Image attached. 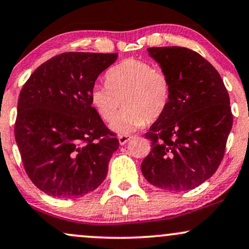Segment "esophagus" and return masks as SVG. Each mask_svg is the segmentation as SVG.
Returning a JSON list of instances; mask_svg holds the SVG:
<instances>
[{"label":"esophagus","instance_id":"esophagus-1","mask_svg":"<svg viewBox=\"0 0 249 249\" xmlns=\"http://www.w3.org/2000/svg\"><path fill=\"white\" fill-rule=\"evenodd\" d=\"M131 139H132V137L128 136V134H121V136L118 137L119 144L121 145H125L128 141H131Z\"/></svg>","mask_w":249,"mask_h":249}]
</instances>
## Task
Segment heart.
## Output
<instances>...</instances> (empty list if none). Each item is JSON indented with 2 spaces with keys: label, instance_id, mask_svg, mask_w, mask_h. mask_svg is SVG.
Returning a JSON list of instances; mask_svg holds the SVG:
<instances>
[{
  "label": "heart",
  "instance_id": "heart-1",
  "mask_svg": "<svg viewBox=\"0 0 249 249\" xmlns=\"http://www.w3.org/2000/svg\"><path fill=\"white\" fill-rule=\"evenodd\" d=\"M105 83L91 89V105L103 121L108 122L122 104L123 110L110 125L121 134L160 118L172 97L168 77L141 59L130 58L112 67L105 75Z\"/></svg>",
  "mask_w": 249,
  "mask_h": 249
}]
</instances>
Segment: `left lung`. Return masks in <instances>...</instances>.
I'll return each mask as SVG.
<instances>
[{
    "label": "left lung",
    "instance_id": "obj_1",
    "mask_svg": "<svg viewBox=\"0 0 249 249\" xmlns=\"http://www.w3.org/2000/svg\"><path fill=\"white\" fill-rule=\"evenodd\" d=\"M172 85L167 110L145 137L152 142L142 172L153 186L184 192L206 181L224 158L232 130L230 96L215 68L181 47L148 48Z\"/></svg>",
    "mask_w": 249,
    "mask_h": 249
}]
</instances>
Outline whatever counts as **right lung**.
Instances as JSON below:
<instances>
[{"instance_id": "1", "label": "right lung", "mask_w": 249, "mask_h": 249, "mask_svg": "<svg viewBox=\"0 0 249 249\" xmlns=\"http://www.w3.org/2000/svg\"><path fill=\"white\" fill-rule=\"evenodd\" d=\"M118 53H64L43 63L22 88L15 139L25 172L56 198L95 191L119 146L90 102L98 76Z\"/></svg>"}]
</instances>
